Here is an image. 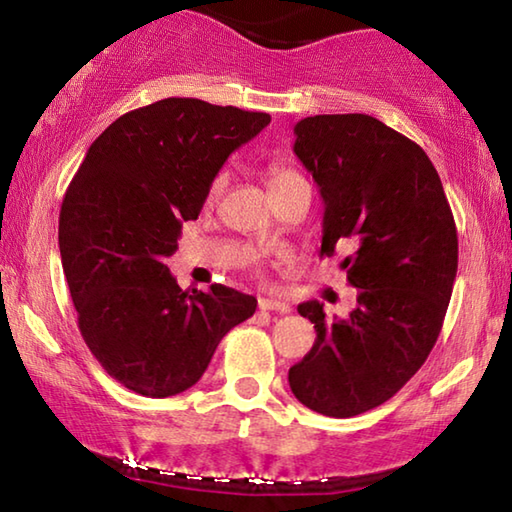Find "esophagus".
<instances>
[{
    "label": "esophagus",
    "mask_w": 512,
    "mask_h": 512,
    "mask_svg": "<svg viewBox=\"0 0 512 512\" xmlns=\"http://www.w3.org/2000/svg\"><path fill=\"white\" fill-rule=\"evenodd\" d=\"M257 305L262 311H280V314H287V311H291L289 302L277 300V298H259Z\"/></svg>",
    "instance_id": "esophagus-1"
}]
</instances>
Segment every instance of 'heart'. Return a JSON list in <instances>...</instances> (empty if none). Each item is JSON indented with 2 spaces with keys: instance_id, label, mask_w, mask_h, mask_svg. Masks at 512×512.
<instances>
[{
  "instance_id": "obj_1",
  "label": "heart",
  "mask_w": 512,
  "mask_h": 512,
  "mask_svg": "<svg viewBox=\"0 0 512 512\" xmlns=\"http://www.w3.org/2000/svg\"><path fill=\"white\" fill-rule=\"evenodd\" d=\"M298 183H305V178H302L298 171H293L289 167H282V164H271V167H268V187H271L273 196L287 192V189H291L293 185H298ZM225 185H228V173L219 171L210 180V185H207L205 203L212 205V203L219 201V196L223 194ZM248 262H257V255H248Z\"/></svg>"
}]
</instances>
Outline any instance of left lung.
<instances>
[{"label": "left lung", "instance_id": "1", "mask_svg": "<svg viewBox=\"0 0 512 512\" xmlns=\"http://www.w3.org/2000/svg\"><path fill=\"white\" fill-rule=\"evenodd\" d=\"M293 151L325 201L320 257L343 259L357 307L327 320L302 302L316 343L289 370L293 395L329 418L366 413L400 391L438 341L458 268V237L436 167L418 144L370 115H316Z\"/></svg>", "mask_w": 512, "mask_h": 512}]
</instances>
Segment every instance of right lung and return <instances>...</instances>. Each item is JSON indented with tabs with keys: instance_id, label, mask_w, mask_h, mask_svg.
<instances>
[{
	"instance_id": "right-lung-1",
	"label": "right lung",
	"mask_w": 512,
	"mask_h": 512,
	"mask_svg": "<svg viewBox=\"0 0 512 512\" xmlns=\"http://www.w3.org/2000/svg\"><path fill=\"white\" fill-rule=\"evenodd\" d=\"M268 121L201 99L155 101L112 121L69 183L58 219L65 280L83 341L128 391H187L255 314L253 296L223 284L183 291L164 262L228 155Z\"/></svg>"
}]
</instances>
